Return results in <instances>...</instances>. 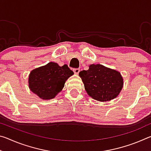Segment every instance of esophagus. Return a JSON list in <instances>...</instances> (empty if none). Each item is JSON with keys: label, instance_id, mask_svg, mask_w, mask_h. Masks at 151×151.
I'll return each mask as SVG.
<instances>
[{"label": "esophagus", "instance_id": "34e87169", "mask_svg": "<svg viewBox=\"0 0 151 151\" xmlns=\"http://www.w3.org/2000/svg\"><path fill=\"white\" fill-rule=\"evenodd\" d=\"M73 71H74V73H75V74H76V75H78L79 72H80V69H79V68H75V69H73Z\"/></svg>", "mask_w": 151, "mask_h": 151}]
</instances>
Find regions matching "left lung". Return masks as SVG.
<instances>
[{"mask_svg": "<svg viewBox=\"0 0 151 151\" xmlns=\"http://www.w3.org/2000/svg\"><path fill=\"white\" fill-rule=\"evenodd\" d=\"M85 88L94 100L104 102L114 99L123 86V78L119 71L102 65H91L87 70L79 73Z\"/></svg>", "mask_w": 151, "mask_h": 151, "instance_id": "8db88e82", "label": "left lung"}]
</instances>
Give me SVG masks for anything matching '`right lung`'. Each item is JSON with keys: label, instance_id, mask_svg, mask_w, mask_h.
Listing matches in <instances>:
<instances>
[{"label": "right lung", "instance_id": "1", "mask_svg": "<svg viewBox=\"0 0 151 151\" xmlns=\"http://www.w3.org/2000/svg\"><path fill=\"white\" fill-rule=\"evenodd\" d=\"M74 75L66 65L60 66L50 62L32 70L29 76V86L43 100L54 99L63 90L66 81Z\"/></svg>", "mask_w": 151, "mask_h": 151}]
</instances>
